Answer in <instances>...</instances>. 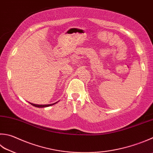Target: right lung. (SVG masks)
Instances as JSON below:
<instances>
[{"label":"right lung","instance_id":"obj_1","mask_svg":"<svg viewBox=\"0 0 153 153\" xmlns=\"http://www.w3.org/2000/svg\"><path fill=\"white\" fill-rule=\"evenodd\" d=\"M59 102V101H58ZM30 105H32L34 106H35V107H39V108H43V107H47V106H52L54 105V104L57 103L56 102H54V103H53V104H49V105H36V104H33V103H31V102H29Z\"/></svg>","mask_w":153,"mask_h":153}]
</instances>
